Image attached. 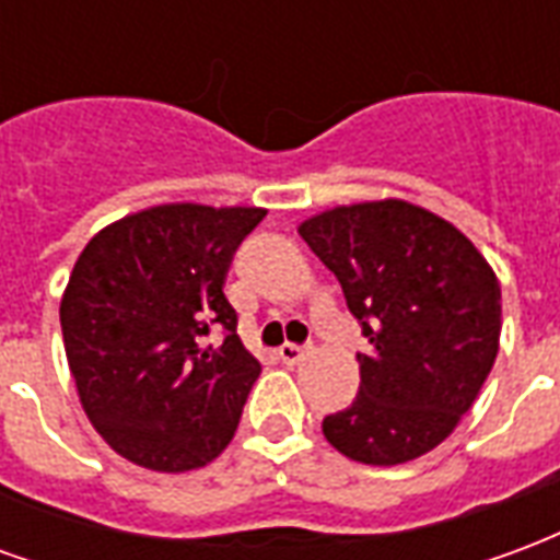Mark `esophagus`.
Masks as SVG:
<instances>
[{"instance_id": "esophagus-1", "label": "esophagus", "mask_w": 560, "mask_h": 560, "mask_svg": "<svg viewBox=\"0 0 560 560\" xmlns=\"http://www.w3.org/2000/svg\"><path fill=\"white\" fill-rule=\"evenodd\" d=\"M303 357H305V348H300V345H291V341H288V345H281V348H279L281 363L296 365L300 360H303Z\"/></svg>"}]
</instances>
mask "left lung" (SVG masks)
I'll use <instances>...</instances> for the list:
<instances>
[{"mask_svg":"<svg viewBox=\"0 0 560 560\" xmlns=\"http://www.w3.org/2000/svg\"><path fill=\"white\" fill-rule=\"evenodd\" d=\"M308 248L339 279L369 351L360 393L324 438L363 465H401L444 441L480 396L501 339V284L465 233L408 200L305 219Z\"/></svg>","mask_w":560,"mask_h":560,"instance_id":"8db88e82","label":"left lung"}]
</instances>
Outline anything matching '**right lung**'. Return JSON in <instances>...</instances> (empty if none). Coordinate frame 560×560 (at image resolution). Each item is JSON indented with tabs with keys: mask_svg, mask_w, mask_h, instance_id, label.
Listing matches in <instances>:
<instances>
[{
	"mask_svg": "<svg viewBox=\"0 0 560 560\" xmlns=\"http://www.w3.org/2000/svg\"><path fill=\"white\" fill-rule=\"evenodd\" d=\"M260 207L161 203L107 224L80 252L59 320L83 411L128 462L203 468L231 444L260 363L224 296ZM221 323L219 349L202 345Z\"/></svg>",
	"mask_w": 560,
	"mask_h": 560,
	"instance_id": "add662e5",
	"label": "right lung"
}]
</instances>
